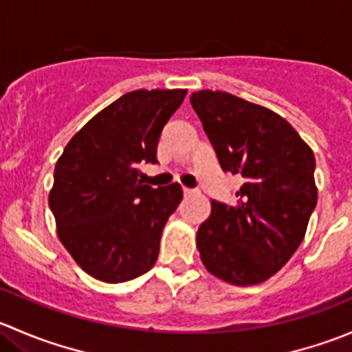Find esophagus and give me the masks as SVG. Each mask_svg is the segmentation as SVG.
Listing matches in <instances>:
<instances>
[{
	"label": "esophagus",
	"mask_w": 352,
	"mask_h": 352,
	"mask_svg": "<svg viewBox=\"0 0 352 352\" xmlns=\"http://www.w3.org/2000/svg\"><path fill=\"white\" fill-rule=\"evenodd\" d=\"M199 192L197 189H187V187H184V196L186 197H190V196H196V194Z\"/></svg>",
	"instance_id": "esophagus-1"
}]
</instances>
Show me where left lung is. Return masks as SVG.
I'll list each match as a JSON object with an SVG mask.
<instances>
[{
	"label": "left lung",
	"mask_w": 352,
	"mask_h": 352,
	"mask_svg": "<svg viewBox=\"0 0 352 352\" xmlns=\"http://www.w3.org/2000/svg\"><path fill=\"white\" fill-rule=\"evenodd\" d=\"M190 104L223 172L243 179L235 206L211 202L196 236L201 261L223 281L258 285L303 242L317 206L314 151L281 116L232 94L201 90Z\"/></svg>",
	"instance_id": "1"
}]
</instances>
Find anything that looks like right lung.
<instances>
[{"instance_id": "add662e5", "label": "right lung", "mask_w": 352, "mask_h": 352, "mask_svg": "<svg viewBox=\"0 0 352 352\" xmlns=\"http://www.w3.org/2000/svg\"><path fill=\"white\" fill-rule=\"evenodd\" d=\"M187 90H136L91 117L54 168L49 206L58 235L85 272L124 283L155 265L166 219L182 187L141 184L140 166L158 163L160 134Z\"/></svg>"}]
</instances>
